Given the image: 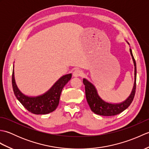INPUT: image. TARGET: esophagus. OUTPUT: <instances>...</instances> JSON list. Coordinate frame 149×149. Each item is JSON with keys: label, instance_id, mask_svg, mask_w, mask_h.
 I'll return each mask as SVG.
<instances>
[{"label": "esophagus", "instance_id": "esophagus-1", "mask_svg": "<svg viewBox=\"0 0 149 149\" xmlns=\"http://www.w3.org/2000/svg\"><path fill=\"white\" fill-rule=\"evenodd\" d=\"M83 75V72H82L79 69L75 70L73 72V76L74 77H80Z\"/></svg>", "mask_w": 149, "mask_h": 149}]
</instances>
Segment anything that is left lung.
<instances>
[{"mask_svg":"<svg viewBox=\"0 0 149 149\" xmlns=\"http://www.w3.org/2000/svg\"><path fill=\"white\" fill-rule=\"evenodd\" d=\"M129 44V43L127 42ZM131 55L134 65V83L132 92L129 97L123 102L119 104L108 103L103 100L98 95L95 87L90 82L83 79V84L85 86V93L87 102L89 104L91 110L97 115L102 116H114L122 113L131 105L135 95L136 87V64L130 49Z\"/></svg>","mask_w":149,"mask_h":149,"instance_id":"1","label":"left lung"}]
</instances>
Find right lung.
Masks as SVG:
<instances>
[{
    "label": "right lung",
    "mask_w": 149,
    "mask_h": 149,
    "mask_svg": "<svg viewBox=\"0 0 149 149\" xmlns=\"http://www.w3.org/2000/svg\"><path fill=\"white\" fill-rule=\"evenodd\" d=\"M71 77V74L63 75L45 93L40 96L31 97L25 95L19 90L15 83L13 68L12 86L15 95L27 111L35 115H46L54 111L57 108L63 88L68 81L70 80Z\"/></svg>",
    "instance_id": "1"
}]
</instances>
